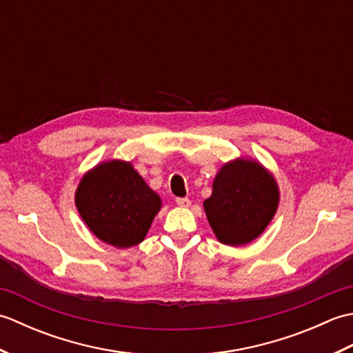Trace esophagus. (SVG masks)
<instances>
[{"label": "esophagus", "instance_id": "esophagus-1", "mask_svg": "<svg viewBox=\"0 0 353 353\" xmlns=\"http://www.w3.org/2000/svg\"><path fill=\"white\" fill-rule=\"evenodd\" d=\"M176 203L181 208H190L191 206V201L188 199H177Z\"/></svg>", "mask_w": 353, "mask_h": 353}]
</instances>
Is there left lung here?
<instances>
[{
    "instance_id": "1",
    "label": "left lung",
    "mask_w": 353,
    "mask_h": 353,
    "mask_svg": "<svg viewBox=\"0 0 353 353\" xmlns=\"http://www.w3.org/2000/svg\"><path fill=\"white\" fill-rule=\"evenodd\" d=\"M281 192L273 172L252 157L224 162L203 201L206 219L221 244L238 247L256 239L279 208Z\"/></svg>"
}]
</instances>
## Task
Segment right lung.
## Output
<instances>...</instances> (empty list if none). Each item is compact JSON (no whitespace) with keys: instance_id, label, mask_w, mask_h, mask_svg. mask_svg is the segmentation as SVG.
<instances>
[{"instance_id":"obj_1","label":"right lung","mask_w":353,"mask_h":353,"mask_svg":"<svg viewBox=\"0 0 353 353\" xmlns=\"http://www.w3.org/2000/svg\"><path fill=\"white\" fill-rule=\"evenodd\" d=\"M76 208L89 230L109 245L129 249L144 241L162 208L132 162L110 159L97 163L80 179Z\"/></svg>"}]
</instances>
